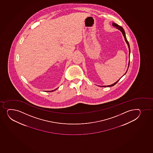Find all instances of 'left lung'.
I'll list each match as a JSON object with an SVG mask.
<instances>
[{"label":"left lung","mask_w":153,"mask_h":153,"mask_svg":"<svg viewBox=\"0 0 153 153\" xmlns=\"http://www.w3.org/2000/svg\"><path fill=\"white\" fill-rule=\"evenodd\" d=\"M112 25L113 27H116L117 29H118L119 30L122 32V34H123V35L124 36V39H125V40H126V43H127V45H128V46L129 48V55H130V46H129V44L128 42V41H127V39H126V33H125V32H124V29H123V27H121V26H119L117 24H115V23H113ZM129 62H130V61H129L128 62V69L129 66ZM127 70L126 71V74H126V73H127ZM123 75V76H124ZM120 79H119V80H117L116 82H115L114 84H113L112 85H104V86H100V87H112L113 85H115V84H117V83L120 80Z\"/></svg>","instance_id":"1"}]
</instances>
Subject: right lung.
Returning <instances> with one entry per match:
<instances>
[{
  "instance_id": "obj_1",
  "label": "right lung",
  "mask_w": 153,
  "mask_h": 153,
  "mask_svg": "<svg viewBox=\"0 0 153 153\" xmlns=\"http://www.w3.org/2000/svg\"><path fill=\"white\" fill-rule=\"evenodd\" d=\"M57 89V88H56V89H55V90H54V91L56 90ZM54 91L52 90V91H47V92H53V91Z\"/></svg>"
}]
</instances>
